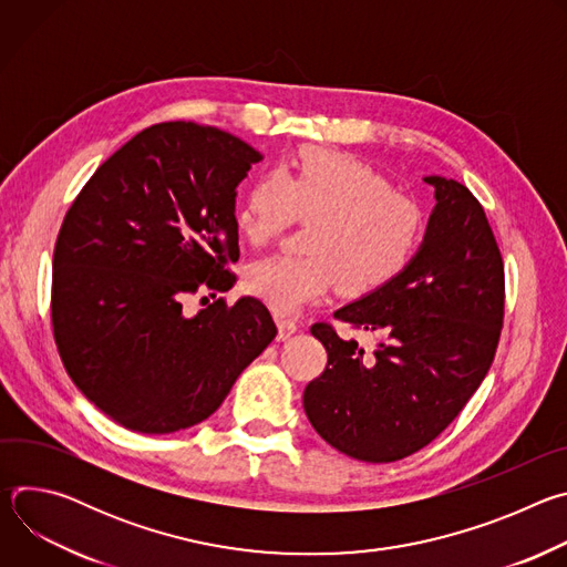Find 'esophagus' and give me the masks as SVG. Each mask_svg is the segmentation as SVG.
I'll list each match as a JSON object with an SVG mask.
<instances>
[{
  "mask_svg": "<svg viewBox=\"0 0 567 567\" xmlns=\"http://www.w3.org/2000/svg\"><path fill=\"white\" fill-rule=\"evenodd\" d=\"M276 326H278V339L280 341H287L298 330V326L291 318H282V316H276Z\"/></svg>",
  "mask_w": 567,
  "mask_h": 567,
  "instance_id": "34e87169",
  "label": "esophagus"
}]
</instances>
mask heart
I'll return each instance as SVG.
<instances>
[{"label":"heart","mask_w":567,"mask_h":567,"mask_svg":"<svg viewBox=\"0 0 567 567\" xmlns=\"http://www.w3.org/2000/svg\"><path fill=\"white\" fill-rule=\"evenodd\" d=\"M293 219L311 220L307 256H276L247 269L245 287L278 313H296L337 282L363 296L392 282L413 262L426 230L417 199L352 154L307 147L254 182L235 208V228L265 247Z\"/></svg>","instance_id":"b5f03b06"}]
</instances>
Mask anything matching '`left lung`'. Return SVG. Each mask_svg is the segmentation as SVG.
<instances>
[{"instance_id": "left-lung-1", "label": "left lung", "mask_w": 567, "mask_h": 567, "mask_svg": "<svg viewBox=\"0 0 567 567\" xmlns=\"http://www.w3.org/2000/svg\"><path fill=\"white\" fill-rule=\"evenodd\" d=\"M424 182L437 204L413 262L334 311L385 341L365 354L328 322L311 326L328 365L305 388V413L322 440L361 462H394L431 444L489 372L503 330L505 267L484 208L455 179Z\"/></svg>"}]
</instances>
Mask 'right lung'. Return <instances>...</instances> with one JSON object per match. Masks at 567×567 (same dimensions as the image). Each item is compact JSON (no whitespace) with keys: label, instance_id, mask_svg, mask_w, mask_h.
<instances>
[{"label":"right lung","instance_id":"right-lung-1","mask_svg":"<svg viewBox=\"0 0 567 567\" xmlns=\"http://www.w3.org/2000/svg\"><path fill=\"white\" fill-rule=\"evenodd\" d=\"M258 161V150L217 127L158 123L116 150L64 215L55 346L78 390L130 431L204 422L278 334L251 296L184 313L188 293L235 285V188Z\"/></svg>","mask_w":567,"mask_h":567}]
</instances>
